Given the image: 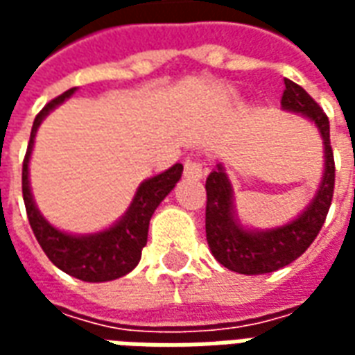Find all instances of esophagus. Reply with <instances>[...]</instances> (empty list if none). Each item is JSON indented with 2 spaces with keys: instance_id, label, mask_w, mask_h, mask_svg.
I'll return each instance as SVG.
<instances>
[{
  "instance_id": "1",
  "label": "esophagus",
  "mask_w": 355,
  "mask_h": 355,
  "mask_svg": "<svg viewBox=\"0 0 355 355\" xmlns=\"http://www.w3.org/2000/svg\"><path fill=\"white\" fill-rule=\"evenodd\" d=\"M203 165H201L200 159H186L184 162V177L188 178H196V180H200L203 177Z\"/></svg>"
}]
</instances>
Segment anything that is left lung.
I'll return each mask as SVG.
<instances>
[{
  "label": "left lung",
  "mask_w": 355,
  "mask_h": 355,
  "mask_svg": "<svg viewBox=\"0 0 355 355\" xmlns=\"http://www.w3.org/2000/svg\"><path fill=\"white\" fill-rule=\"evenodd\" d=\"M282 108L285 112L304 116L318 127L323 140V157H325L323 177L312 201L306 205L300 215H297V218L270 230H259V228H245L239 223L230 178L226 175L223 163H216V169L211 171L205 182L207 243L216 261L238 274H270L297 261L320 234L333 200L335 159L331 150L329 119L325 112L304 89L291 80H285Z\"/></svg>",
  "instance_id": "8db88e82"
}]
</instances>
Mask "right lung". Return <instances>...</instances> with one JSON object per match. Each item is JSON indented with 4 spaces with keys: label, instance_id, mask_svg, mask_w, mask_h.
<instances>
[{
    "label": "right lung",
    "instance_id": "obj_1",
    "mask_svg": "<svg viewBox=\"0 0 355 355\" xmlns=\"http://www.w3.org/2000/svg\"><path fill=\"white\" fill-rule=\"evenodd\" d=\"M76 93V87L51 101L45 108L35 116L30 142H28L26 157L22 163V196L26 205L28 220L34 230L37 243L49 261L68 275H73L81 282L102 283L112 282L129 274L140 261L142 249L146 245L148 226L157 205L165 200V196L177 186L182 177V163H175L173 167L163 171L155 177L140 182L131 205L125 215L112 224L110 228L94 234H70L55 228L53 224L40 213L35 205L32 188H30V157L34 150L35 132L45 117L53 110L68 101Z\"/></svg>",
    "mask_w": 355,
    "mask_h": 355
}]
</instances>
